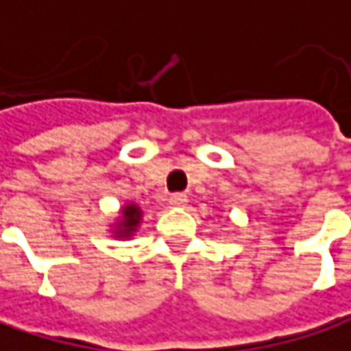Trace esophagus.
Segmentation results:
<instances>
[{"label":"esophagus","mask_w":351,"mask_h":351,"mask_svg":"<svg viewBox=\"0 0 351 351\" xmlns=\"http://www.w3.org/2000/svg\"><path fill=\"white\" fill-rule=\"evenodd\" d=\"M168 204H170L172 208H183V206L187 204V195H185V193H172V195L168 197Z\"/></svg>","instance_id":"34e87169"}]
</instances>
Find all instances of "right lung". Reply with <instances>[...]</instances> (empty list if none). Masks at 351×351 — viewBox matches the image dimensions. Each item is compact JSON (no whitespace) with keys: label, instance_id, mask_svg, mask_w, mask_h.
Instances as JSON below:
<instances>
[{"label":"right lung","instance_id":"right-lung-1","mask_svg":"<svg viewBox=\"0 0 351 351\" xmlns=\"http://www.w3.org/2000/svg\"><path fill=\"white\" fill-rule=\"evenodd\" d=\"M139 224V210L135 206L125 208L123 212V226H121V234H131L135 230V226Z\"/></svg>","mask_w":351,"mask_h":351}]
</instances>
